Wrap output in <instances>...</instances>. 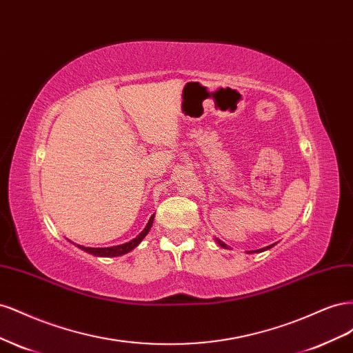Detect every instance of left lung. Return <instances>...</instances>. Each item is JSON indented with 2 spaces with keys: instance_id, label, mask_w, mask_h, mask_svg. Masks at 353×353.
Returning <instances> with one entry per match:
<instances>
[{
  "instance_id": "obj_1",
  "label": "left lung",
  "mask_w": 353,
  "mask_h": 353,
  "mask_svg": "<svg viewBox=\"0 0 353 353\" xmlns=\"http://www.w3.org/2000/svg\"><path fill=\"white\" fill-rule=\"evenodd\" d=\"M216 241H218V244L221 245V248H223V249H228V245L225 244V243H222L221 240H218L216 239ZM274 244H271V245H266V248H263V249H258V250H252V252H249V253H259V252H263V250H268V249H271Z\"/></svg>"
}]
</instances>
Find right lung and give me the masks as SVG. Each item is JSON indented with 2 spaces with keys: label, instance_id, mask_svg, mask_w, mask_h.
<instances>
[{
  "label": "right lung",
  "instance_id": "right-lung-1",
  "mask_svg": "<svg viewBox=\"0 0 353 353\" xmlns=\"http://www.w3.org/2000/svg\"><path fill=\"white\" fill-rule=\"evenodd\" d=\"M153 219H154V215L150 218V221H148L145 228L140 234H138V236L134 240L128 241V243H123V244H119V245H113V248H83V245H78V248L82 249L83 252L94 254V256H104V258H112V256H122L128 252H131L132 249H135L137 245L143 241V239L147 236V232L150 231V228L153 225Z\"/></svg>",
  "mask_w": 353,
  "mask_h": 353
}]
</instances>
